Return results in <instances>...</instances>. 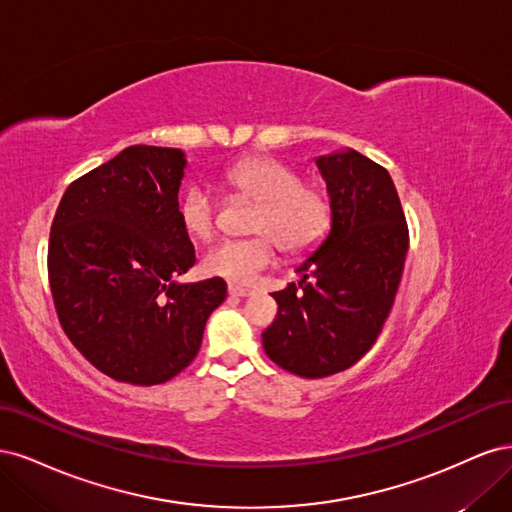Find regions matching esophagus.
<instances>
[{"label":"esophagus","mask_w":512,"mask_h":512,"mask_svg":"<svg viewBox=\"0 0 512 512\" xmlns=\"http://www.w3.org/2000/svg\"><path fill=\"white\" fill-rule=\"evenodd\" d=\"M228 292L232 294V297H250V294H254V290L252 288H243V286H235V284H230L228 286Z\"/></svg>","instance_id":"1"}]
</instances>
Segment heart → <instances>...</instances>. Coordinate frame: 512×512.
I'll list each match as a JSON object with an SVG mask.
<instances>
[{
	"mask_svg": "<svg viewBox=\"0 0 512 512\" xmlns=\"http://www.w3.org/2000/svg\"><path fill=\"white\" fill-rule=\"evenodd\" d=\"M226 183L237 194L256 200L245 239H224L203 258L209 275L247 284L275 260V243L290 256L312 250L331 220L329 198L318 185L301 183L292 166L273 158H250L232 166ZM179 220L194 239H209L215 230V198L205 185H192L179 200Z\"/></svg>",
	"mask_w": 512,
	"mask_h": 512,
	"instance_id": "obj_1",
	"label": "heart"
}]
</instances>
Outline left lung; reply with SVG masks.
<instances>
[{"label": "left lung", "instance_id": "1", "mask_svg": "<svg viewBox=\"0 0 512 512\" xmlns=\"http://www.w3.org/2000/svg\"><path fill=\"white\" fill-rule=\"evenodd\" d=\"M331 228L297 265L299 284L273 292L262 333L273 363L303 378L352 367L376 344L408 252V226L389 170L354 149L318 156Z\"/></svg>", "mask_w": 512, "mask_h": 512}]
</instances>
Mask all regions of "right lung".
<instances>
[{
  "mask_svg": "<svg viewBox=\"0 0 512 512\" xmlns=\"http://www.w3.org/2000/svg\"><path fill=\"white\" fill-rule=\"evenodd\" d=\"M181 149L134 145L76 179L57 207L49 282L61 327L102 374L162 384L200 350L222 277L181 284L194 245L179 220Z\"/></svg>",
  "mask_w": 512,
  "mask_h": 512,
  "instance_id": "right-lung-1",
  "label": "right lung"
}]
</instances>
